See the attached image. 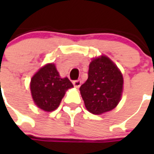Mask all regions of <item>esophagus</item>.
Returning a JSON list of instances; mask_svg holds the SVG:
<instances>
[{"instance_id":"esophagus-1","label":"esophagus","mask_w":154,"mask_h":154,"mask_svg":"<svg viewBox=\"0 0 154 154\" xmlns=\"http://www.w3.org/2000/svg\"><path fill=\"white\" fill-rule=\"evenodd\" d=\"M73 84H74V86L76 87V88H79L81 85V80H74V82H73Z\"/></svg>"}]
</instances>
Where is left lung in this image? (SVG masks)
<instances>
[{
    "label": "left lung",
    "mask_w": 154,
    "mask_h": 154,
    "mask_svg": "<svg viewBox=\"0 0 154 154\" xmlns=\"http://www.w3.org/2000/svg\"><path fill=\"white\" fill-rule=\"evenodd\" d=\"M122 86V74L114 62L105 56L94 58L80 87L86 109L95 115L113 109L121 100Z\"/></svg>",
    "instance_id": "1"
}]
</instances>
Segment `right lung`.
I'll use <instances>...</instances> for the list:
<instances>
[{"label": "right lung", "mask_w": 154, "mask_h": 154, "mask_svg": "<svg viewBox=\"0 0 154 154\" xmlns=\"http://www.w3.org/2000/svg\"><path fill=\"white\" fill-rule=\"evenodd\" d=\"M68 78H61L53 63L46 64L33 75L31 92L38 107L45 111H53L59 106L66 91L73 87Z\"/></svg>", "instance_id": "add662e5"}]
</instances>
